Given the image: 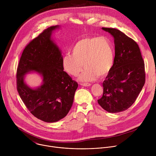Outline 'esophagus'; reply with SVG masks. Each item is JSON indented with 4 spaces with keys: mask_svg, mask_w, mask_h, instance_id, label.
Returning <instances> with one entry per match:
<instances>
[{
    "mask_svg": "<svg viewBox=\"0 0 156 156\" xmlns=\"http://www.w3.org/2000/svg\"><path fill=\"white\" fill-rule=\"evenodd\" d=\"M80 84L81 85V86H90L91 85V84H90V83H80Z\"/></svg>",
    "mask_w": 156,
    "mask_h": 156,
    "instance_id": "1",
    "label": "esophagus"
}]
</instances>
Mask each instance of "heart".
<instances>
[{"mask_svg": "<svg viewBox=\"0 0 156 156\" xmlns=\"http://www.w3.org/2000/svg\"><path fill=\"white\" fill-rule=\"evenodd\" d=\"M72 54H66L63 58L64 70L69 75L80 76L81 81H91L99 76H105L112 70L115 58L114 47L107 37H89L79 39L72 49Z\"/></svg>", "mask_w": 156, "mask_h": 156, "instance_id": "1", "label": "heart"}]
</instances>
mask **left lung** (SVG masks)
Wrapping results in <instances>:
<instances>
[{
  "mask_svg": "<svg viewBox=\"0 0 156 156\" xmlns=\"http://www.w3.org/2000/svg\"><path fill=\"white\" fill-rule=\"evenodd\" d=\"M114 37V66L102 83L98 104L110 113L126 110L135 102L145 83L144 63L138 44L119 30L102 28Z\"/></svg>",
  "mask_w": 156,
  "mask_h": 156,
  "instance_id": "1",
  "label": "left lung"
}]
</instances>
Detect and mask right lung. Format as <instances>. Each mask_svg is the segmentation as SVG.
<instances>
[{"mask_svg": "<svg viewBox=\"0 0 156 156\" xmlns=\"http://www.w3.org/2000/svg\"><path fill=\"white\" fill-rule=\"evenodd\" d=\"M59 26L44 30L26 46L16 71L18 94L30 112L38 119L53 123L64 118L70 110L78 83L63 71L61 51L51 39ZM41 74L43 83L36 89L24 81L28 72Z\"/></svg>", "mask_w": 156, "mask_h": 156, "instance_id": "1", "label": "right lung"}]
</instances>
